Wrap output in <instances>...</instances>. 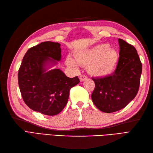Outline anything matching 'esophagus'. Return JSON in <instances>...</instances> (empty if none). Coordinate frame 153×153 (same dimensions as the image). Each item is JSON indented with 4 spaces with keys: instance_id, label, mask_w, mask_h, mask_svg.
I'll use <instances>...</instances> for the list:
<instances>
[{
    "instance_id": "1",
    "label": "esophagus",
    "mask_w": 153,
    "mask_h": 153,
    "mask_svg": "<svg viewBox=\"0 0 153 153\" xmlns=\"http://www.w3.org/2000/svg\"><path fill=\"white\" fill-rule=\"evenodd\" d=\"M87 79V77L85 76H84V75H81L80 77H79V79H80L81 82H83V81L86 80Z\"/></svg>"
}]
</instances>
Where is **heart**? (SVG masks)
Segmentation results:
<instances>
[{"mask_svg":"<svg viewBox=\"0 0 153 153\" xmlns=\"http://www.w3.org/2000/svg\"><path fill=\"white\" fill-rule=\"evenodd\" d=\"M74 57L76 62L68 58L66 63L70 66H76L77 63L87 67V72L95 77H105L112 73L119 60L118 51L106 43L76 52Z\"/></svg>","mask_w":153,"mask_h":153,"instance_id":"b5f03b06","label":"heart"}]
</instances>
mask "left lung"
Wrapping results in <instances>:
<instances>
[{"mask_svg": "<svg viewBox=\"0 0 153 153\" xmlns=\"http://www.w3.org/2000/svg\"><path fill=\"white\" fill-rule=\"evenodd\" d=\"M118 43L120 57L114 73L92 78L95 83L92 100L97 108L106 113L126 107L137 95L140 84L142 64L137 51L121 39Z\"/></svg>", "mask_w": 153, "mask_h": 153, "instance_id": "1", "label": "left lung"}]
</instances>
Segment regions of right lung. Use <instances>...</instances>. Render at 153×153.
<instances>
[{
  "instance_id": "add662e5",
  "label": "right lung",
  "mask_w": 153,
  "mask_h": 153,
  "mask_svg": "<svg viewBox=\"0 0 153 153\" xmlns=\"http://www.w3.org/2000/svg\"><path fill=\"white\" fill-rule=\"evenodd\" d=\"M61 60L60 44L51 41L30 48L18 71V84L24 101L34 111L47 116L59 114L69 98L78 77H67L60 69L47 71Z\"/></svg>"
}]
</instances>
